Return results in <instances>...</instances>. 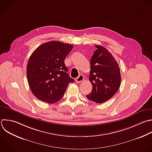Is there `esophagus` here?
Masks as SVG:
<instances>
[{"mask_svg":"<svg viewBox=\"0 0 152 152\" xmlns=\"http://www.w3.org/2000/svg\"><path fill=\"white\" fill-rule=\"evenodd\" d=\"M84 79V77L83 75H80L76 79L75 81H77V83H81L82 82Z\"/></svg>","mask_w":152,"mask_h":152,"instance_id":"34e87169","label":"esophagus"}]
</instances>
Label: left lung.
<instances>
[{
    "instance_id": "8db88e82",
    "label": "left lung",
    "mask_w": 152,
    "mask_h": 152,
    "mask_svg": "<svg viewBox=\"0 0 152 152\" xmlns=\"http://www.w3.org/2000/svg\"><path fill=\"white\" fill-rule=\"evenodd\" d=\"M90 59L89 80L93 88L86 96L90 101L102 103L111 99L118 90L121 77L120 68L112 55L104 47L96 45Z\"/></svg>"
}]
</instances>
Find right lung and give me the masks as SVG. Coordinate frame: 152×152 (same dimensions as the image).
Instances as JSON below:
<instances>
[{
	"instance_id": "add662e5",
	"label": "right lung",
	"mask_w": 152,
	"mask_h": 152,
	"mask_svg": "<svg viewBox=\"0 0 152 152\" xmlns=\"http://www.w3.org/2000/svg\"><path fill=\"white\" fill-rule=\"evenodd\" d=\"M74 46L58 41L39 46L30 56L27 77L33 94L39 100L53 103L62 98L68 84L74 83L65 65V59Z\"/></svg>"
}]
</instances>
